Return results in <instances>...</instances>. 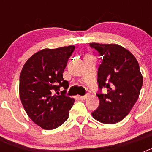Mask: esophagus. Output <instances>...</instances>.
I'll return each mask as SVG.
<instances>
[{
	"instance_id": "34e87169",
	"label": "esophagus",
	"mask_w": 152,
	"mask_h": 152,
	"mask_svg": "<svg viewBox=\"0 0 152 152\" xmlns=\"http://www.w3.org/2000/svg\"><path fill=\"white\" fill-rule=\"evenodd\" d=\"M89 97V95H84V96H80V98L81 100H86Z\"/></svg>"
}]
</instances>
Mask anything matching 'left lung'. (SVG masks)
Listing matches in <instances>:
<instances>
[{
    "mask_svg": "<svg viewBox=\"0 0 152 152\" xmlns=\"http://www.w3.org/2000/svg\"><path fill=\"white\" fill-rule=\"evenodd\" d=\"M96 49L102 62L98 68L100 91L107 89V94H98V109L92 116L105 124H115L124 119L131 111L139 96L143 83L139 63L135 56L118 44L90 43Z\"/></svg>",
    "mask_w": 152,
    "mask_h": 152,
    "instance_id": "obj_1",
    "label": "left lung"
}]
</instances>
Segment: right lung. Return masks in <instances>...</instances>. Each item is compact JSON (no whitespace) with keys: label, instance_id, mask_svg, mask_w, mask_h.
Masks as SVG:
<instances>
[{"label":"right lung","instance_id":"right-lung-1","mask_svg":"<svg viewBox=\"0 0 152 152\" xmlns=\"http://www.w3.org/2000/svg\"><path fill=\"white\" fill-rule=\"evenodd\" d=\"M75 49L74 45L44 49L31 56L23 67L20 76L21 103L29 117L43 129H53L63 124L75 103L74 98L64 95L69 84L62 76ZM61 86L65 90L60 95L57 91Z\"/></svg>","mask_w":152,"mask_h":152}]
</instances>
